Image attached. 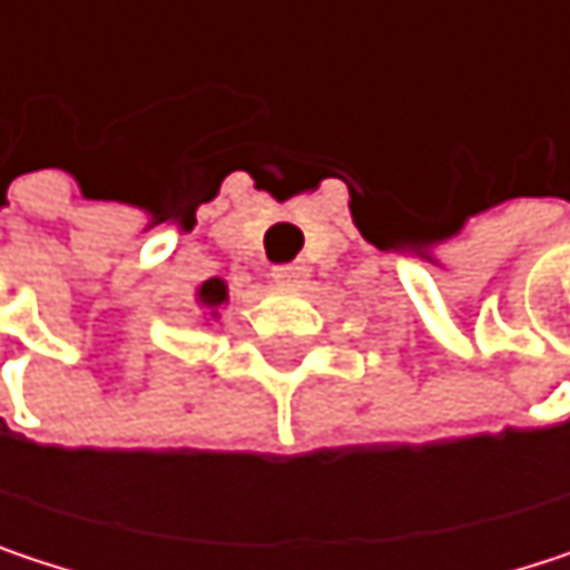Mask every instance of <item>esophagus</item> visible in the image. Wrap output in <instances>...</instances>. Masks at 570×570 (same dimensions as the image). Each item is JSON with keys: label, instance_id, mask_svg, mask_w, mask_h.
<instances>
[{"label": "esophagus", "instance_id": "34e87169", "mask_svg": "<svg viewBox=\"0 0 570 570\" xmlns=\"http://www.w3.org/2000/svg\"><path fill=\"white\" fill-rule=\"evenodd\" d=\"M309 277V271L303 264H284V267H274V281L277 284H303Z\"/></svg>", "mask_w": 570, "mask_h": 570}]
</instances>
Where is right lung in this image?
<instances>
[{
    "mask_svg": "<svg viewBox=\"0 0 570 570\" xmlns=\"http://www.w3.org/2000/svg\"><path fill=\"white\" fill-rule=\"evenodd\" d=\"M224 299H227V286L220 284L217 277L200 286V303H204V306H220Z\"/></svg>",
    "mask_w": 570,
    "mask_h": 570,
    "instance_id": "1",
    "label": "right lung"
}]
</instances>
